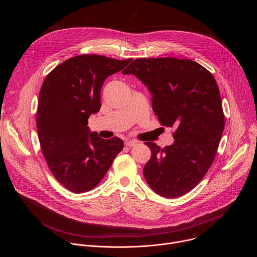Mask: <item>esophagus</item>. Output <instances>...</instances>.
<instances>
[{
	"label": "esophagus",
	"mask_w": 257,
	"mask_h": 257,
	"mask_svg": "<svg viewBox=\"0 0 257 257\" xmlns=\"http://www.w3.org/2000/svg\"><path fill=\"white\" fill-rule=\"evenodd\" d=\"M137 143H138V141L137 140H133V139H126L125 140V145L126 146H135V145H137Z\"/></svg>",
	"instance_id": "1"
}]
</instances>
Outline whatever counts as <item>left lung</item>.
Listing matches in <instances>:
<instances>
[{
    "instance_id": "obj_1",
    "label": "left lung",
    "mask_w": 257,
    "mask_h": 257,
    "mask_svg": "<svg viewBox=\"0 0 257 257\" xmlns=\"http://www.w3.org/2000/svg\"><path fill=\"white\" fill-rule=\"evenodd\" d=\"M122 73L148 86L161 124L176 128L172 145L146 142L153 154L143 168L146 182L164 197L186 194L211 166L224 131L215 79L198 63L177 58L136 59Z\"/></svg>"
}]
</instances>
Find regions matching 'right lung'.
I'll return each instance as SVG.
<instances>
[{
	"mask_svg": "<svg viewBox=\"0 0 257 257\" xmlns=\"http://www.w3.org/2000/svg\"><path fill=\"white\" fill-rule=\"evenodd\" d=\"M131 61L76 56L58 65L42 85L36 115L42 152L54 177L72 192L94 188L123 150L122 139H102L87 124L100 108L104 80Z\"/></svg>",
	"mask_w": 257,
	"mask_h": 257,
	"instance_id": "obj_1",
	"label": "right lung"
}]
</instances>
